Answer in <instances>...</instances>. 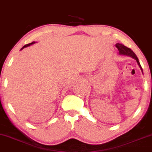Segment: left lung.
<instances>
[{
    "mask_svg": "<svg viewBox=\"0 0 152 152\" xmlns=\"http://www.w3.org/2000/svg\"><path fill=\"white\" fill-rule=\"evenodd\" d=\"M116 47L118 49V51H119V53L121 55H126V56H129L130 57H132L133 58H134L136 60V61H137L138 64L140 66L141 71H142V69L141 68V66H140V64L139 61H138V59L137 57H136V54L132 51V50L131 49H129V48H128V47H127L126 46H125L124 45H122V44H119V43L116 44Z\"/></svg>",
    "mask_w": 152,
    "mask_h": 152,
    "instance_id": "1",
    "label": "left lung"
}]
</instances>
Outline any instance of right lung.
<instances>
[{"label":"right lung","instance_id":"right-lung-1","mask_svg":"<svg viewBox=\"0 0 152 152\" xmlns=\"http://www.w3.org/2000/svg\"><path fill=\"white\" fill-rule=\"evenodd\" d=\"M35 42H31V43H29V44H27V45H25V46H24V47H22V49H20V50H22V49H23L24 48H25V47H28V46H30V45H33V44H34Z\"/></svg>","mask_w":152,"mask_h":152}]
</instances>
